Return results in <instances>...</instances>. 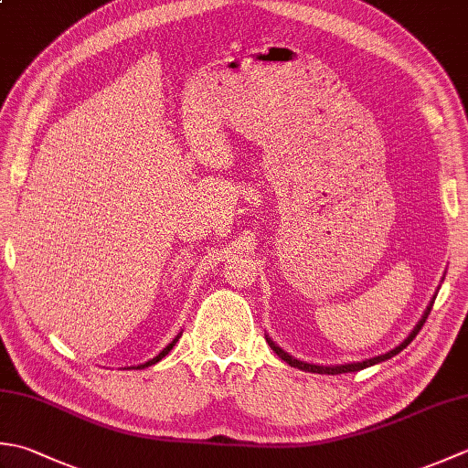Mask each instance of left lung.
I'll list each match as a JSON object with an SVG mask.
<instances>
[{
    "instance_id": "left-lung-1",
    "label": "left lung",
    "mask_w": 468,
    "mask_h": 468,
    "mask_svg": "<svg viewBox=\"0 0 468 468\" xmlns=\"http://www.w3.org/2000/svg\"><path fill=\"white\" fill-rule=\"evenodd\" d=\"M434 300H436V293H434V297H432V302L426 305V310H424V314H422V317L419 320V324L414 325V330L409 334V337H406L404 342H400L399 346L396 347H392L390 352H386V354H380V356H374V357H366V360H362V362H350V364H335V366H317V364H307V362H302V360H297V357H293V356H290L287 354L285 350H282L280 346H277L270 335H265V340H267V344H270V347L271 350L282 357L283 362H287L290 366H293V367H297V370H303V372H314V374H332V376H335V374H346V372H357V370H364V367H370V366H374V364H380V362H386V360H390V357H394L396 354H400L406 346H409L414 337H416V334H419L420 330H422V325H424V322H426V317H429V314H431V310H432V303H434Z\"/></svg>"
}]
</instances>
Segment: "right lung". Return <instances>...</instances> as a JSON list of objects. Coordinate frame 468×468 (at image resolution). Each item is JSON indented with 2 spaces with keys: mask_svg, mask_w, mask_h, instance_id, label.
Returning a JSON list of instances; mask_svg holds the SVG:
<instances>
[{
  "mask_svg": "<svg viewBox=\"0 0 468 468\" xmlns=\"http://www.w3.org/2000/svg\"><path fill=\"white\" fill-rule=\"evenodd\" d=\"M183 335V332H178L175 337H173V342L171 344H168L166 347H163V350L161 352H158L154 357H151V360H148V362H144V364H138V366H133L134 367V370H144V367H148V366H153V364H156V362H161L163 360V357L168 354V352H171L173 350V346L178 342V337H181ZM133 367H124V370H133Z\"/></svg>",
  "mask_w": 468,
  "mask_h": 468,
  "instance_id": "obj_1",
  "label": "right lung"
}]
</instances>
